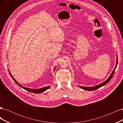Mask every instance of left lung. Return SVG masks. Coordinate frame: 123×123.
Listing matches in <instances>:
<instances>
[{"instance_id": "1", "label": "left lung", "mask_w": 123, "mask_h": 123, "mask_svg": "<svg viewBox=\"0 0 123 123\" xmlns=\"http://www.w3.org/2000/svg\"><path fill=\"white\" fill-rule=\"evenodd\" d=\"M117 64H116V66H115V67L114 69V70L112 71V73H111V74L110 75V76H109V77L108 79L105 81H104V83L100 84L98 86H94V87H83V86H79V87H80V88L84 89V90H87V91H93V90H96V89H98V88H99L100 87H101L102 86H105V85H106L107 83H108L109 81L111 80V79H112V77H113V74L114 73V72H115V69H116L117 68Z\"/></svg>"}]
</instances>
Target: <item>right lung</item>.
<instances>
[{"mask_svg": "<svg viewBox=\"0 0 123 123\" xmlns=\"http://www.w3.org/2000/svg\"><path fill=\"white\" fill-rule=\"evenodd\" d=\"M55 68H54V70H55ZM10 74V75L11 76V77H12V78L13 79V80H14L15 82L17 84H18V85L20 87H21V88H23V89H25V90H27L29 92H33V93H42V92H43L44 91H45L46 90H47V89H49L50 88V86H48V87H43V88H40V89H30V88H25V87H24L23 86H22L21 85H20L19 84H18V83H17V81H16V80H15L14 79V77L12 76V75H11V74L10 73V72H9Z\"/></svg>", "mask_w": 123, "mask_h": 123, "instance_id": "add662e5", "label": "right lung"}]
</instances>
